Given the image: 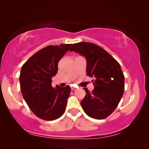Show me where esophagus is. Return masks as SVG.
<instances>
[{
  "label": "esophagus",
  "instance_id": "34e87169",
  "mask_svg": "<svg viewBox=\"0 0 149 149\" xmlns=\"http://www.w3.org/2000/svg\"><path fill=\"white\" fill-rule=\"evenodd\" d=\"M75 89H76V88H75V87H71V90H72V91H74V90H75Z\"/></svg>",
  "mask_w": 149,
  "mask_h": 149
}]
</instances>
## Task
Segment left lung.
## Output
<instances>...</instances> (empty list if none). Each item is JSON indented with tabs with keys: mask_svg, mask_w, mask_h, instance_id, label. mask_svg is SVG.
I'll use <instances>...</instances> for the list:
<instances>
[{
	"mask_svg": "<svg viewBox=\"0 0 149 149\" xmlns=\"http://www.w3.org/2000/svg\"><path fill=\"white\" fill-rule=\"evenodd\" d=\"M70 51L86 58L87 75L94 78L91 92L83 88L86 92L81 102L83 111L93 119H105L115 111L123 96L125 78L121 66L107 51L91 42L73 44Z\"/></svg>",
	"mask_w": 149,
	"mask_h": 149,
	"instance_id": "1",
	"label": "left lung"
}]
</instances>
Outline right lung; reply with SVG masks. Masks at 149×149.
Returning <instances> with one entry per match:
<instances>
[{"label": "right lung", "mask_w": 149, "mask_h": 149, "mask_svg": "<svg viewBox=\"0 0 149 149\" xmlns=\"http://www.w3.org/2000/svg\"><path fill=\"white\" fill-rule=\"evenodd\" d=\"M72 44L49 45L35 53L22 67L20 88L30 109L40 119L53 121L64 114L70 87L52 86L58 64Z\"/></svg>", "instance_id": "1"}]
</instances>
